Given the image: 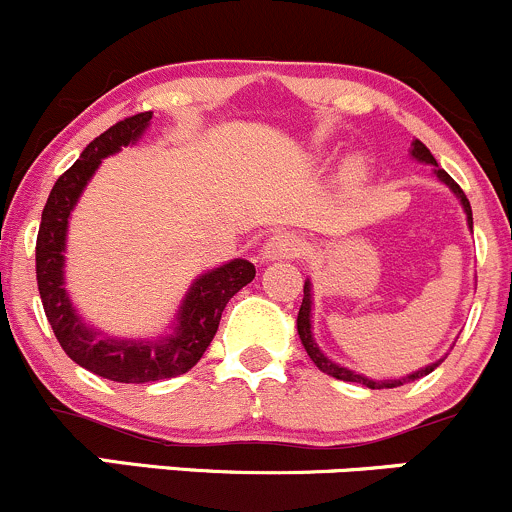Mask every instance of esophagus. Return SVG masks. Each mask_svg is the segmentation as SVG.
I'll return each mask as SVG.
<instances>
[{
	"mask_svg": "<svg viewBox=\"0 0 512 512\" xmlns=\"http://www.w3.org/2000/svg\"><path fill=\"white\" fill-rule=\"evenodd\" d=\"M301 250H304V240H301L297 233L282 230V233H274L272 238L265 242V247H262V260H292V257L301 255Z\"/></svg>",
	"mask_w": 512,
	"mask_h": 512,
	"instance_id": "esophagus-1",
	"label": "esophagus"
}]
</instances>
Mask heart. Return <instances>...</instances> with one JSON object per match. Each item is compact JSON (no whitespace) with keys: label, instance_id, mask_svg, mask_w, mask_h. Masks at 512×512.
Listing matches in <instances>:
<instances>
[{"label":"heart","instance_id":"b5f03b06","mask_svg":"<svg viewBox=\"0 0 512 512\" xmlns=\"http://www.w3.org/2000/svg\"><path fill=\"white\" fill-rule=\"evenodd\" d=\"M360 176H363V164H360L358 159L346 161V166H343V179H346V181H358Z\"/></svg>","mask_w":512,"mask_h":512}]
</instances>
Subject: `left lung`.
I'll return each mask as SVG.
<instances>
[{"label":"left lung","mask_w":512,"mask_h":512,"mask_svg":"<svg viewBox=\"0 0 512 512\" xmlns=\"http://www.w3.org/2000/svg\"><path fill=\"white\" fill-rule=\"evenodd\" d=\"M410 154H412V159L422 161V164L434 166V169H432L434 176H437L441 184L449 186L451 193H454V196L459 198L461 208H464V213H466V223H469V228L473 230L471 203H469V198H466V193L459 188V184H456V181L451 179V176L446 174L444 169H439L437 159L432 157V152H429V149L424 147V144L419 142V139H414V142H412ZM311 309H314V294H311V279H306V282H304V299H301L299 316H297V331H299V338H301V346L306 348V353H309V358L314 360V365L321 370V373L331 375V378H336V380H343V383H360V385L370 387V390H387V387H400V385L412 383V380L424 378V375H429L434 368H437L441 360L446 358V355H444V358L434 360V363L424 365V368L414 370V373H410V375H402V378H387V380L368 378V375H360V373H355V370L346 368V365L336 363V360H331L324 351H321L319 343H316V338H314V331H311Z\"/></svg>","instance_id":"8db88e82"}]
</instances>
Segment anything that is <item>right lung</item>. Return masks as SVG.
<instances>
[{
	"label": "right lung",
	"instance_id": "right-lung-1",
	"mask_svg": "<svg viewBox=\"0 0 512 512\" xmlns=\"http://www.w3.org/2000/svg\"><path fill=\"white\" fill-rule=\"evenodd\" d=\"M152 122V112H139L112 125L83 149L80 159L56 181L41 213L36 238V279L43 311L66 355L80 368L115 383H157L184 375L201 360L218 331L225 304L255 279L250 260H230L198 274L181 299L174 321L154 338H117L90 326L73 306L66 289L68 223L85 186L102 159L137 144Z\"/></svg>",
	"mask_w": 512,
	"mask_h": 512
}]
</instances>
